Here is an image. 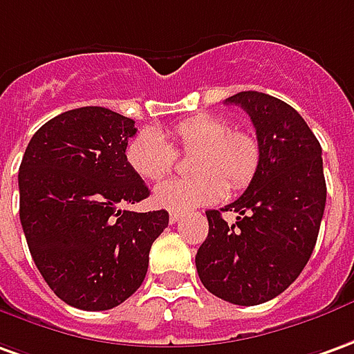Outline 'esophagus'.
Listing matches in <instances>:
<instances>
[{
	"label": "esophagus",
	"instance_id": "1",
	"mask_svg": "<svg viewBox=\"0 0 354 354\" xmlns=\"http://www.w3.org/2000/svg\"><path fill=\"white\" fill-rule=\"evenodd\" d=\"M181 218H183V214H179V212H171V214H169V221H171V223L181 221Z\"/></svg>",
	"mask_w": 354,
	"mask_h": 354
}]
</instances>
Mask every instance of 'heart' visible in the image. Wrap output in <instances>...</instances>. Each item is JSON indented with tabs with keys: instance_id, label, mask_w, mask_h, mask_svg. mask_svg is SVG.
I'll use <instances>...</instances> for the list:
<instances>
[{
	"instance_id": "obj_1",
	"label": "heart",
	"mask_w": 354,
	"mask_h": 354,
	"mask_svg": "<svg viewBox=\"0 0 354 354\" xmlns=\"http://www.w3.org/2000/svg\"><path fill=\"white\" fill-rule=\"evenodd\" d=\"M171 135L183 152H196L192 171L198 175L160 183L152 196L160 208L187 212L218 202L227 191L225 178L229 187L243 189L258 171V138L248 131H231L225 117L209 113L189 117L173 127ZM125 158L138 177L158 181L171 171L177 152L156 129L146 127L129 140Z\"/></svg>"
}]
</instances>
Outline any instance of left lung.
Wrapping results in <instances>:
<instances>
[{"label": "left lung", "instance_id": "8db88e82", "mask_svg": "<svg viewBox=\"0 0 354 354\" xmlns=\"http://www.w3.org/2000/svg\"><path fill=\"white\" fill-rule=\"evenodd\" d=\"M247 111L260 145V165L237 201L233 226L206 212L208 237L196 270L209 293L254 306L283 293L308 262L326 208L322 146L299 111L270 94L247 90L225 100Z\"/></svg>", "mask_w": 354, "mask_h": 354}]
</instances>
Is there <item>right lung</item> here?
I'll return each mask as SVG.
<instances>
[{
  "label": "right lung",
  "mask_w": 354,
  "mask_h": 354,
  "mask_svg": "<svg viewBox=\"0 0 354 354\" xmlns=\"http://www.w3.org/2000/svg\"><path fill=\"white\" fill-rule=\"evenodd\" d=\"M135 121L111 109H71L42 125L19 167L21 223L36 268L63 303L109 310L142 285L165 209H121L150 196L127 163Z\"/></svg>",
  "instance_id": "obj_1"
}]
</instances>
